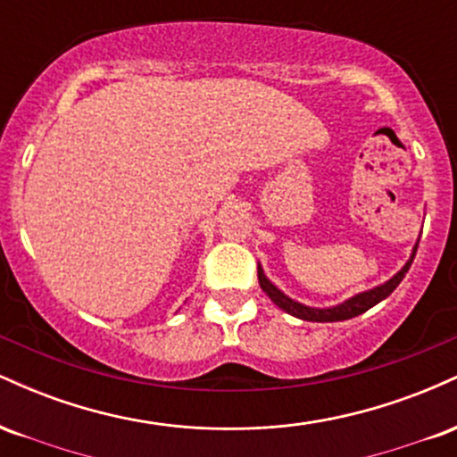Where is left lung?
<instances>
[{
    "instance_id": "obj_1",
    "label": "left lung",
    "mask_w": 457,
    "mask_h": 457,
    "mask_svg": "<svg viewBox=\"0 0 457 457\" xmlns=\"http://www.w3.org/2000/svg\"><path fill=\"white\" fill-rule=\"evenodd\" d=\"M417 246L419 245H414L411 260L406 262V266H403V269L397 272L395 277H391L389 281L382 283V286H378V287H374V290L361 292V295L348 298V301L342 303V305H337V307L316 309V307H307V305H301V303L292 301V298H287L281 290H277V287L272 286L269 279H266V275H264V270H262V266H258L260 287L266 292V295H269V298H270L272 303H275L277 307H281L283 312L290 313V316L307 320V322H339V320H350V318H354V316H361V313H365L367 309L378 305L380 301H385V298L389 296L397 286H400L403 277H406L408 269H411V264H412V260H414V253H417Z\"/></svg>"
}]
</instances>
